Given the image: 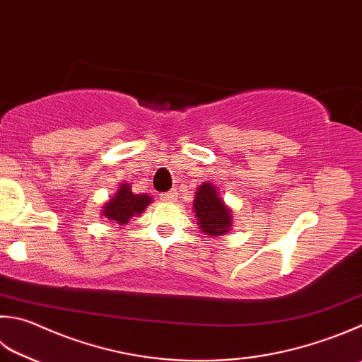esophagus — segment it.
<instances>
[{
    "label": "esophagus",
    "mask_w": 362,
    "mask_h": 362,
    "mask_svg": "<svg viewBox=\"0 0 362 362\" xmlns=\"http://www.w3.org/2000/svg\"><path fill=\"white\" fill-rule=\"evenodd\" d=\"M160 199L163 202H173V200H176V194L175 192H165V194L160 195Z\"/></svg>",
    "instance_id": "1"
}]
</instances>
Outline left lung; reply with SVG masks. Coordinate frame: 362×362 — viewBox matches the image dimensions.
Masks as SVG:
<instances>
[{
  "label": "left lung",
  "instance_id": "8db88e82",
  "mask_svg": "<svg viewBox=\"0 0 362 362\" xmlns=\"http://www.w3.org/2000/svg\"><path fill=\"white\" fill-rule=\"evenodd\" d=\"M194 213L202 233L211 238L227 235L233 227L231 208L223 202L214 182L204 181L194 197Z\"/></svg>",
  "mask_w": 362,
  "mask_h": 362
}]
</instances>
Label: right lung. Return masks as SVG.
Returning <instances> with one entry per match:
<instances>
[{
	"label": "right lung",
	"mask_w": 362,
	"mask_h": 362,
	"mask_svg": "<svg viewBox=\"0 0 362 362\" xmlns=\"http://www.w3.org/2000/svg\"><path fill=\"white\" fill-rule=\"evenodd\" d=\"M149 203H153V199L148 194H134L131 184L122 182L119 184L118 192L102 206L100 216L121 227L134 216H140L149 206Z\"/></svg>",
	"instance_id": "obj_1"
}]
</instances>
